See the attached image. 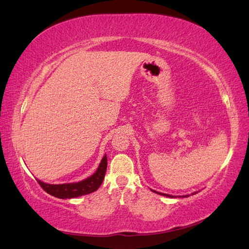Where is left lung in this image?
<instances>
[{"label":"left lung","instance_id":"obj_1","mask_svg":"<svg viewBox=\"0 0 249 249\" xmlns=\"http://www.w3.org/2000/svg\"><path fill=\"white\" fill-rule=\"evenodd\" d=\"M153 192H155V193H158L157 191H154V190H152ZM158 194H160V195H164V196H167V197H176V196H173V195H169V194H164V193H158ZM188 195H183V196H179V197H187Z\"/></svg>","mask_w":249,"mask_h":249}]
</instances>
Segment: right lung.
Segmentation results:
<instances>
[{"instance_id":"add662e5","label":"right lung","mask_w":249,"mask_h":249,"mask_svg":"<svg viewBox=\"0 0 249 249\" xmlns=\"http://www.w3.org/2000/svg\"><path fill=\"white\" fill-rule=\"evenodd\" d=\"M107 170V156H104L100 165H98L96 172L93 175H91L85 180L73 183H62V184H50L40 181L37 179L40 184L46 193L58 198H75L79 196L90 194L94 192L102 184L104 178H105Z\"/></svg>"}]
</instances>
